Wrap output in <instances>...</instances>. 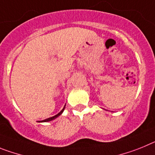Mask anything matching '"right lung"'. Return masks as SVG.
I'll list each match as a JSON object with an SVG mask.
<instances>
[{
	"mask_svg": "<svg viewBox=\"0 0 155 155\" xmlns=\"http://www.w3.org/2000/svg\"><path fill=\"white\" fill-rule=\"evenodd\" d=\"M64 107H65V106H64V108H63V109L61 110V111H60V112H59L58 114V115H54V116H53V117H51V118H47V119H44V120H43V121H39V122H49V121H51V120H53V119H54V118H57V117H58L59 115H61V113L63 112V111H64Z\"/></svg>",
	"mask_w": 155,
	"mask_h": 155,
	"instance_id": "add662e5",
	"label": "right lung"
}]
</instances>
